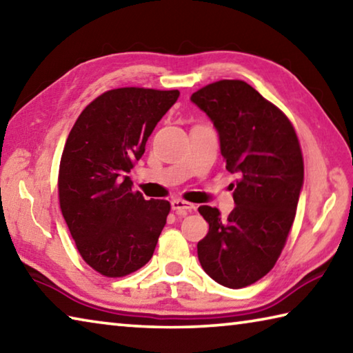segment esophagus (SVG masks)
I'll list each match as a JSON object with an SVG mask.
<instances>
[{
    "label": "esophagus",
    "mask_w": 353,
    "mask_h": 353,
    "mask_svg": "<svg viewBox=\"0 0 353 353\" xmlns=\"http://www.w3.org/2000/svg\"><path fill=\"white\" fill-rule=\"evenodd\" d=\"M171 208L176 213H188L194 210V204H190V202H185L182 199H174L171 202Z\"/></svg>",
    "instance_id": "34e87169"
}]
</instances>
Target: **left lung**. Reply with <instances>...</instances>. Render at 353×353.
<instances>
[{
	"instance_id": "left-lung-1",
	"label": "left lung",
	"mask_w": 353,
	"mask_h": 353,
	"mask_svg": "<svg viewBox=\"0 0 353 353\" xmlns=\"http://www.w3.org/2000/svg\"><path fill=\"white\" fill-rule=\"evenodd\" d=\"M212 119L225 170L238 176L235 208L199 207L208 234L198 243L202 270L227 288L255 283L276 265L303 185L296 130L282 110L244 81H218L191 94Z\"/></svg>"
}]
</instances>
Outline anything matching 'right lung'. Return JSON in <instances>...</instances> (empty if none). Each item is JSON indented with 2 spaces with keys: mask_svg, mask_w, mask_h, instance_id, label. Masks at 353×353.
<instances>
[{
  "mask_svg": "<svg viewBox=\"0 0 353 353\" xmlns=\"http://www.w3.org/2000/svg\"><path fill=\"white\" fill-rule=\"evenodd\" d=\"M179 90L124 87L82 110L59 170L61 210L88 266L123 277L151 260L170 213L168 201H146L128 176Z\"/></svg>",
  "mask_w": 353,
  "mask_h": 353,
  "instance_id": "add662e5",
  "label": "right lung"
}]
</instances>
